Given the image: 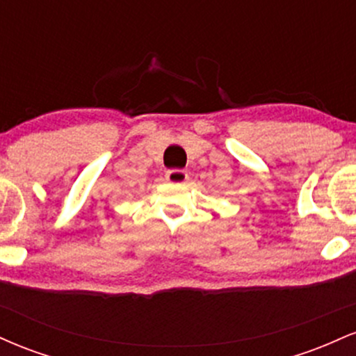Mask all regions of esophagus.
<instances>
[{"instance_id": "esophagus-1", "label": "esophagus", "mask_w": 356, "mask_h": 356, "mask_svg": "<svg viewBox=\"0 0 356 356\" xmlns=\"http://www.w3.org/2000/svg\"><path fill=\"white\" fill-rule=\"evenodd\" d=\"M167 181L172 182V184H181L184 181H187V172L186 170H181V169H172L169 170V172L165 174Z\"/></svg>"}]
</instances>
